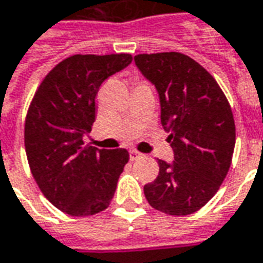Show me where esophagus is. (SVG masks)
I'll return each instance as SVG.
<instances>
[{"instance_id": "obj_1", "label": "esophagus", "mask_w": 263, "mask_h": 263, "mask_svg": "<svg viewBox=\"0 0 263 263\" xmlns=\"http://www.w3.org/2000/svg\"><path fill=\"white\" fill-rule=\"evenodd\" d=\"M140 158H143V155L140 152H137V151H130V160H137L140 159Z\"/></svg>"}]
</instances>
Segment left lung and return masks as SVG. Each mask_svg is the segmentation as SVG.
Here are the masks:
<instances>
[{
	"label": "left lung",
	"mask_w": 263,
	"mask_h": 263,
	"mask_svg": "<svg viewBox=\"0 0 263 263\" xmlns=\"http://www.w3.org/2000/svg\"><path fill=\"white\" fill-rule=\"evenodd\" d=\"M160 98V121L171 135L174 162L158 160L159 174L144 185L146 200L169 216H188L217 193L232 165L236 126L217 81L178 52L135 56Z\"/></svg>",
	"instance_id": "1"
}]
</instances>
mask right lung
I'll return each instance as SVG.
<instances>
[{
	"label": "right lung",
	"instance_id": "add662e5",
	"mask_svg": "<svg viewBox=\"0 0 263 263\" xmlns=\"http://www.w3.org/2000/svg\"><path fill=\"white\" fill-rule=\"evenodd\" d=\"M132 54H72L46 75L34 92L24 123L30 171L56 209L73 217L94 216L110 205L128 162L126 149L84 146L95 121V95Z\"/></svg>",
	"mask_w": 263,
	"mask_h": 263
}]
</instances>
